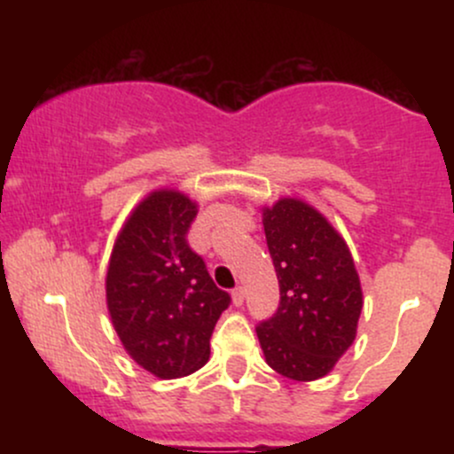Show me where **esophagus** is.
Wrapping results in <instances>:
<instances>
[{"instance_id":"esophagus-1","label":"esophagus","mask_w":454,"mask_h":454,"mask_svg":"<svg viewBox=\"0 0 454 454\" xmlns=\"http://www.w3.org/2000/svg\"><path fill=\"white\" fill-rule=\"evenodd\" d=\"M243 301H245V290L239 286V288L232 290V303H234V307H241Z\"/></svg>"}]
</instances>
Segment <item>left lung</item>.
I'll return each mask as SVG.
<instances>
[{
    "label": "left lung",
    "instance_id": "1",
    "mask_svg": "<svg viewBox=\"0 0 454 454\" xmlns=\"http://www.w3.org/2000/svg\"><path fill=\"white\" fill-rule=\"evenodd\" d=\"M279 307L256 326L269 367L296 382L325 378L356 337L363 290L346 241L299 198L262 209Z\"/></svg>",
    "mask_w": 454,
    "mask_h": 454
}]
</instances>
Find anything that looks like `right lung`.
Instances as JSON below:
<instances>
[{"mask_svg": "<svg viewBox=\"0 0 454 454\" xmlns=\"http://www.w3.org/2000/svg\"><path fill=\"white\" fill-rule=\"evenodd\" d=\"M198 205L175 190L151 192L123 223L106 273V305L129 356L161 380L209 361V340L231 294L213 284L187 245Z\"/></svg>", "mask_w": 454, "mask_h": 454, "instance_id": "obj_1", "label": "right lung"}]
</instances>
